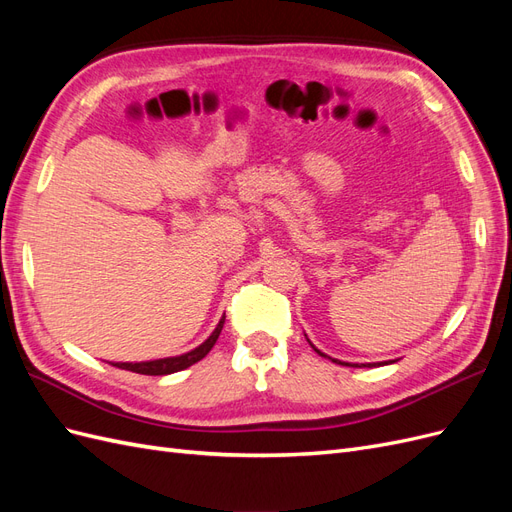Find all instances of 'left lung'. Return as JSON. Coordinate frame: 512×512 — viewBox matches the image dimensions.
Wrapping results in <instances>:
<instances>
[{"mask_svg":"<svg viewBox=\"0 0 512 512\" xmlns=\"http://www.w3.org/2000/svg\"><path fill=\"white\" fill-rule=\"evenodd\" d=\"M312 348H314L320 356H327V354H322L314 344H312ZM329 359H331V356H329ZM331 361L337 363V365H348V367H374V365H376V363H346V361H337V359H331ZM378 365H380V363H378Z\"/></svg>","mask_w":512,"mask_h":512,"instance_id":"8db88e82","label":"left lung"}]
</instances>
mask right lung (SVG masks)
I'll list each match as a JSON object with an SVG mask.
<instances>
[{
    "label": "right lung",
    "instance_id": "1",
    "mask_svg": "<svg viewBox=\"0 0 512 512\" xmlns=\"http://www.w3.org/2000/svg\"><path fill=\"white\" fill-rule=\"evenodd\" d=\"M224 320H226V316H222V320L218 322V327L213 329V333L205 339V342L196 346L190 352L175 354V356H164V359H153V361H123V363H113V365L119 367V369L134 371V374H143V376H168V374H175V371L188 369L190 365L198 363L200 359H205L209 350L215 346V342H218V337H220L222 327H224Z\"/></svg>",
    "mask_w": 512,
    "mask_h": 512
}]
</instances>
